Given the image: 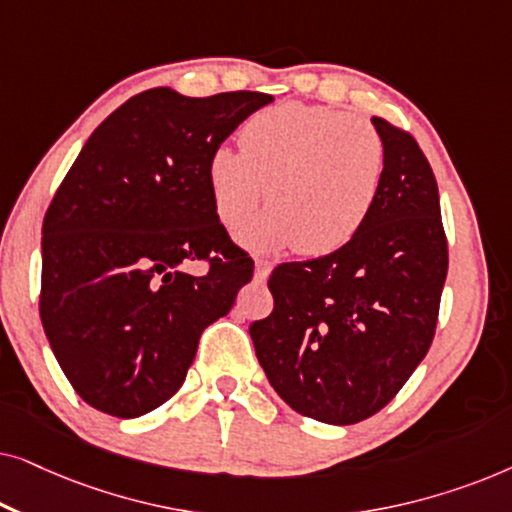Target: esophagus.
<instances>
[{
	"label": "esophagus",
	"mask_w": 512,
	"mask_h": 512,
	"mask_svg": "<svg viewBox=\"0 0 512 512\" xmlns=\"http://www.w3.org/2000/svg\"><path fill=\"white\" fill-rule=\"evenodd\" d=\"M270 272H272V263H268V261H256V272H254V279L258 284H263L265 279L270 277Z\"/></svg>",
	"instance_id": "34e87169"
}]
</instances>
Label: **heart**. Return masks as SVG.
<instances>
[{"label":"heart","instance_id":"1","mask_svg":"<svg viewBox=\"0 0 512 512\" xmlns=\"http://www.w3.org/2000/svg\"><path fill=\"white\" fill-rule=\"evenodd\" d=\"M387 146L366 118L319 104L282 102L244 123L242 149L209 153L207 186L223 226L256 251L296 244L303 256L333 254L366 226L380 195ZM271 188H267V184Z\"/></svg>","mask_w":512,"mask_h":512}]
</instances>
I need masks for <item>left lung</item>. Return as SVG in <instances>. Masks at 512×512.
Returning <instances> with one entry per match:
<instances>
[{
	"label": "left lung",
	"mask_w": 512,
	"mask_h": 512,
	"mask_svg": "<svg viewBox=\"0 0 512 512\" xmlns=\"http://www.w3.org/2000/svg\"><path fill=\"white\" fill-rule=\"evenodd\" d=\"M387 146L380 195L345 247L270 277L275 310L249 326L258 363L300 415L347 426L382 410L429 352L447 277L438 184L408 132Z\"/></svg>",
	"instance_id": "obj_1"
}]
</instances>
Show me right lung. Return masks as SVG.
I'll use <instances>...</instances> for the list:
<instances>
[{"label": "right lung", "mask_w": 512, "mask_h": 512, "mask_svg": "<svg viewBox=\"0 0 512 512\" xmlns=\"http://www.w3.org/2000/svg\"><path fill=\"white\" fill-rule=\"evenodd\" d=\"M275 97L144 90L97 125L41 228V324L83 401L121 419L186 380L200 335L235 305L254 261L230 242L209 153ZM217 254L207 276L180 265Z\"/></svg>", "instance_id": "add662e5"}]
</instances>
